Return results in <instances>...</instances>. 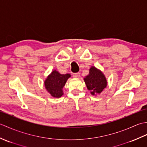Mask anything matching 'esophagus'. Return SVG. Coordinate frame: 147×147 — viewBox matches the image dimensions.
I'll return each mask as SVG.
<instances>
[{"instance_id":"1","label":"esophagus","mask_w":147,"mask_h":147,"mask_svg":"<svg viewBox=\"0 0 147 147\" xmlns=\"http://www.w3.org/2000/svg\"><path fill=\"white\" fill-rule=\"evenodd\" d=\"M73 77L75 78H79L80 77V73H73Z\"/></svg>"}]
</instances>
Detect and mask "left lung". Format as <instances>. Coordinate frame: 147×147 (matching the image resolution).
Returning a JSON list of instances; mask_svg holds the SVG:
<instances>
[{
    "mask_svg": "<svg viewBox=\"0 0 147 147\" xmlns=\"http://www.w3.org/2000/svg\"><path fill=\"white\" fill-rule=\"evenodd\" d=\"M87 88L91 94H100L107 85V80L102 72L94 66L90 69L89 74L84 78Z\"/></svg>",
    "mask_w": 147,
    "mask_h": 147,
    "instance_id": "8db88e82",
    "label": "left lung"
}]
</instances>
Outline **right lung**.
Wrapping results in <instances>:
<instances>
[{"mask_svg":"<svg viewBox=\"0 0 147 147\" xmlns=\"http://www.w3.org/2000/svg\"><path fill=\"white\" fill-rule=\"evenodd\" d=\"M71 74H62L54 70L45 80L44 84L47 90L54 98H60L64 94L62 88Z\"/></svg>","mask_w":147,"mask_h":147,"instance_id":"1","label":"right lung"}]
</instances>
